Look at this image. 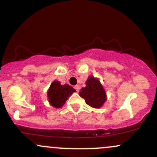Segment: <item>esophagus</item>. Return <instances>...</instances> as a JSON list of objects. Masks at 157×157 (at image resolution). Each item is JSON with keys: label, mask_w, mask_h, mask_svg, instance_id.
Instances as JSON below:
<instances>
[{"label": "esophagus", "mask_w": 157, "mask_h": 157, "mask_svg": "<svg viewBox=\"0 0 157 157\" xmlns=\"http://www.w3.org/2000/svg\"><path fill=\"white\" fill-rule=\"evenodd\" d=\"M74 88H75V89L76 90L77 92H79V91H80V86H77H77H75Z\"/></svg>", "instance_id": "1"}]
</instances>
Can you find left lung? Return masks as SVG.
Here are the masks:
<instances>
[{
    "mask_svg": "<svg viewBox=\"0 0 157 157\" xmlns=\"http://www.w3.org/2000/svg\"><path fill=\"white\" fill-rule=\"evenodd\" d=\"M86 87L82 88L80 96L84 99L86 104L91 107L99 109L105 102L106 93L97 78L90 76L86 82Z\"/></svg>",
    "mask_w": 157,
    "mask_h": 157,
    "instance_id": "obj_1",
    "label": "left lung"
}]
</instances>
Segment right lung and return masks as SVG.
Instances as JSON below:
<instances>
[{
  "label": "right lung",
  "mask_w": 157,
  "mask_h": 157,
  "mask_svg": "<svg viewBox=\"0 0 157 157\" xmlns=\"http://www.w3.org/2000/svg\"><path fill=\"white\" fill-rule=\"evenodd\" d=\"M71 86L68 84L61 85L59 81H54L47 91L48 100L53 107L61 108L68 100V97L75 92Z\"/></svg>",
  "instance_id": "obj_1"
}]
</instances>
